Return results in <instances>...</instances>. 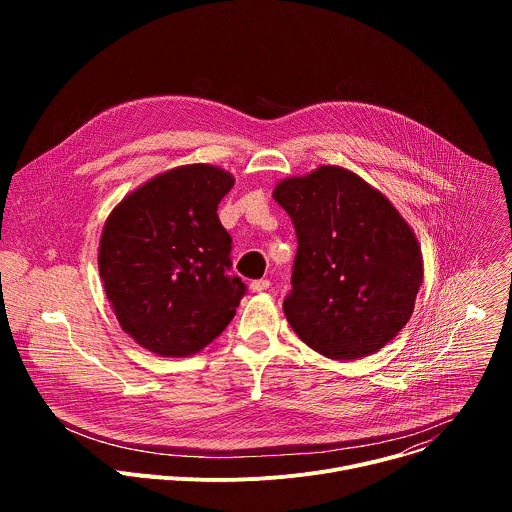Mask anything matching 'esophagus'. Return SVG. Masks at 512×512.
<instances>
[{
    "label": "esophagus",
    "instance_id": "esophagus-1",
    "mask_svg": "<svg viewBox=\"0 0 512 512\" xmlns=\"http://www.w3.org/2000/svg\"><path fill=\"white\" fill-rule=\"evenodd\" d=\"M269 279H255V281H251L249 283V289L253 291V294H257V291H265V289H269Z\"/></svg>",
    "mask_w": 512,
    "mask_h": 512
}]
</instances>
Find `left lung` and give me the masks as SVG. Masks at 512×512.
<instances>
[{"instance_id": "left-lung-1", "label": "left lung", "mask_w": 512, "mask_h": 512, "mask_svg": "<svg viewBox=\"0 0 512 512\" xmlns=\"http://www.w3.org/2000/svg\"><path fill=\"white\" fill-rule=\"evenodd\" d=\"M273 198L296 227L298 253L283 314L332 360L375 354L409 322L423 257L393 202L342 166L289 176Z\"/></svg>"}]
</instances>
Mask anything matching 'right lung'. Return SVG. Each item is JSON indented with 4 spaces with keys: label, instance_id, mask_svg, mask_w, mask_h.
Wrapping results in <instances>:
<instances>
[{
    "label": "right lung",
    "instance_id": "right-lung-1",
    "mask_svg": "<svg viewBox=\"0 0 512 512\" xmlns=\"http://www.w3.org/2000/svg\"><path fill=\"white\" fill-rule=\"evenodd\" d=\"M235 176L212 164L166 170L123 196L99 241V275L125 334L158 356L200 352L233 320L245 283L229 277L218 202Z\"/></svg>",
    "mask_w": 512,
    "mask_h": 512
}]
</instances>
